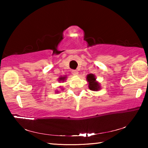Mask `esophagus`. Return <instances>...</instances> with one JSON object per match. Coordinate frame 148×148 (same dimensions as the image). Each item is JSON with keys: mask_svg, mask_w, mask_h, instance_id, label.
<instances>
[{"mask_svg": "<svg viewBox=\"0 0 148 148\" xmlns=\"http://www.w3.org/2000/svg\"><path fill=\"white\" fill-rule=\"evenodd\" d=\"M72 73L73 75H74V76H77V75H78V72L77 71H74V70L72 71Z\"/></svg>", "mask_w": 148, "mask_h": 148, "instance_id": "obj_1", "label": "esophagus"}]
</instances>
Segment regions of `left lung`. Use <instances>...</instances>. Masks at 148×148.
Listing matches in <instances>:
<instances>
[{"instance_id": "left-lung-1", "label": "left lung", "mask_w": 148, "mask_h": 148, "mask_svg": "<svg viewBox=\"0 0 148 148\" xmlns=\"http://www.w3.org/2000/svg\"><path fill=\"white\" fill-rule=\"evenodd\" d=\"M96 76L93 74H89L87 75L86 79L88 82L89 89L91 91H98L101 89L100 84L96 80Z\"/></svg>"}]
</instances>
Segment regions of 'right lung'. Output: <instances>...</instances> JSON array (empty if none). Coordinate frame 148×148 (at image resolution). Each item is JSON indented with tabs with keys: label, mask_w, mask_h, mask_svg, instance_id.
I'll return each instance as SVG.
<instances>
[{
	"label": "right lung",
	"mask_w": 148,
	"mask_h": 148,
	"mask_svg": "<svg viewBox=\"0 0 148 148\" xmlns=\"http://www.w3.org/2000/svg\"><path fill=\"white\" fill-rule=\"evenodd\" d=\"M66 76H60L59 77V78H58V81L59 82H64V81H65V80H66ZM62 90H63V89H61ZM57 92H59V91H56Z\"/></svg>",
	"instance_id": "obj_1"
}]
</instances>
